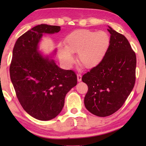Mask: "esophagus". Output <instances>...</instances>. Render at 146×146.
Returning a JSON list of instances; mask_svg holds the SVG:
<instances>
[{
	"instance_id": "34e87169",
	"label": "esophagus",
	"mask_w": 146,
	"mask_h": 146,
	"mask_svg": "<svg viewBox=\"0 0 146 146\" xmlns=\"http://www.w3.org/2000/svg\"><path fill=\"white\" fill-rule=\"evenodd\" d=\"M77 80H78V82H81V80H82V75L81 74L77 75Z\"/></svg>"
}]
</instances>
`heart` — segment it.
<instances>
[{
	"instance_id": "obj_1",
	"label": "heart",
	"mask_w": 146,
	"mask_h": 146,
	"mask_svg": "<svg viewBox=\"0 0 146 146\" xmlns=\"http://www.w3.org/2000/svg\"><path fill=\"white\" fill-rule=\"evenodd\" d=\"M110 36L106 32L76 30L67 36L64 46L60 45L61 61L68 65L72 61L71 53H77V60L82 66L92 69L100 64L110 46Z\"/></svg>"
}]
</instances>
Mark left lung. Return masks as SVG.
I'll use <instances>...</instances> for the list:
<instances>
[{
    "instance_id": "1",
    "label": "left lung",
    "mask_w": 146,
    "mask_h": 146,
    "mask_svg": "<svg viewBox=\"0 0 146 146\" xmlns=\"http://www.w3.org/2000/svg\"><path fill=\"white\" fill-rule=\"evenodd\" d=\"M111 43L103 61L83 75L88 90L84 98L86 108L99 117L118 110L133 88L136 56L124 36L108 26Z\"/></svg>"
}]
</instances>
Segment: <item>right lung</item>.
I'll use <instances>...</instances> for the list:
<instances>
[{"mask_svg":"<svg viewBox=\"0 0 146 146\" xmlns=\"http://www.w3.org/2000/svg\"><path fill=\"white\" fill-rule=\"evenodd\" d=\"M60 31L59 26L42 24L20 36L13 50L10 76L24 110L35 118L47 121L60 113L66 94L77 84L72 70L58 66L50 54L44 55L39 43L46 34Z\"/></svg>","mask_w":146,"mask_h":146,"instance_id":"right-lung-1","label":"right lung"}]
</instances>
